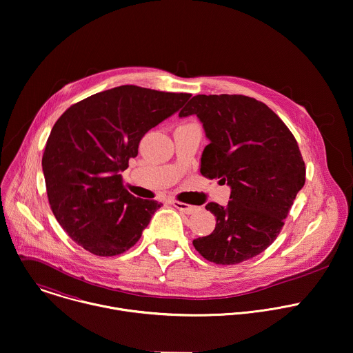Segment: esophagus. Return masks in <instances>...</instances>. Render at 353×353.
Segmentation results:
<instances>
[{
	"instance_id": "esophagus-1",
	"label": "esophagus",
	"mask_w": 353,
	"mask_h": 353,
	"mask_svg": "<svg viewBox=\"0 0 353 353\" xmlns=\"http://www.w3.org/2000/svg\"><path fill=\"white\" fill-rule=\"evenodd\" d=\"M172 205H173L176 209H179L180 212L185 213V214H192V213H195V212L199 209L198 206L187 205V203H184V202H179V201H172Z\"/></svg>"
}]
</instances>
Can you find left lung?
Segmentation results:
<instances>
[{
  "label": "left lung",
  "instance_id": "8db88e82",
  "mask_svg": "<svg viewBox=\"0 0 353 353\" xmlns=\"http://www.w3.org/2000/svg\"><path fill=\"white\" fill-rule=\"evenodd\" d=\"M195 114L209 144L201 174L231 190L225 206L209 202L216 217L195 250L216 265H237L263 252L279 236L305 184L296 140L263 102L245 95H195L179 113Z\"/></svg>",
  "mask_w": 353,
  "mask_h": 353
}]
</instances>
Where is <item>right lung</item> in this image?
Returning a JSON list of instances; mask_svg holds the SVG:
<instances>
[{"mask_svg": "<svg viewBox=\"0 0 353 353\" xmlns=\"http://www.w3.org/2000/svg\"><path fill=\"white\" fill-rule=\"evenodd\" d=\"M191 94L121 85L72 105L54 125L43 155L51 209L68 236L97 256H114L141 237L158 201L123 188L122 172L143 136Z\"/></svg>", "mask_w": 353, "mask_h": 353, "instance_id": "1", "label": "right lung"}]
</instances>
